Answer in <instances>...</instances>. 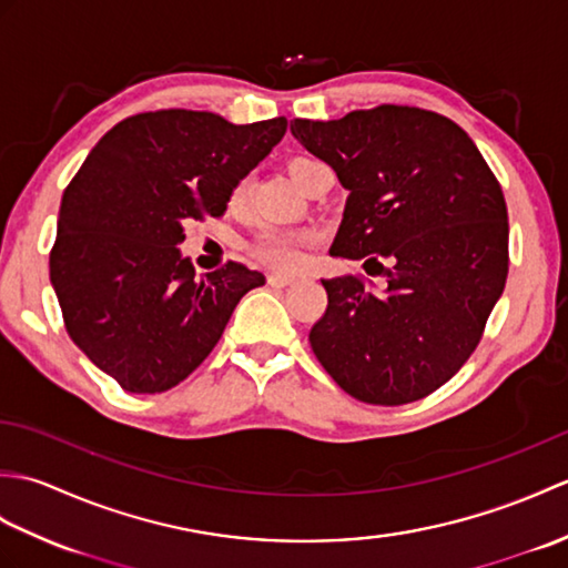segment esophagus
Wrapping results in <instances>:
<instances>
[{"instance_id":"esophagus-1","label":"esophagus","mask_w":568,"mask_h":568,"mask_svg":"<svg viewBox=\"0 0 568 568\" xmlns=\"http://www.w3.org/2000/svg\"><path fill=\"white\" fill-rule=\"evenodd\" d=\"M295 283V275H285V273H271L268 275V285L273 287H287Z\"/></svg>"}]
</instances>
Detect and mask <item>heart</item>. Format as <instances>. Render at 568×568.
Masks as SVG:
<instances>
[{"label": "heart", "instance_id": "obj_1", "mask_svg": "<svg viewBox=\"0 0 568 568\" xmlns=\"http://www.w3.org/2000/svg\"><path fill=\"white\" fill-rule=\"evenodd\" d=\"M310 163V159H295L287 165L293 180L297 183L300 175H303L305 168ZM251 192V180L241 178L239 183L234 185L232 195H229V207L232 210H241L248 200ZM317 241V234L310 232V229H277V226H268L251 241V256L261 261L263 265H268L273 271H295L300 263L305 258V248H310Z\"/></svg>", "mask_w": 568, "mask_h": 568}]
</instances>
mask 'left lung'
Listing matches in <instances>:
<instances>
[{"label": "left lung", "instance_id": "obj_1", "mask_svg": "<svg viewBox=\"0 0 568 568\" xmlns=\"http://www.w3.org/2000/svg\"><path fill=\"white\" fill-rule=\"evenodd\" d=\"M293 136L348 190L332 256L381 265L322 281L327 310L310 344L342 390L407 405L456 376L484 336L508 277V207L466 131L437 112L378 104ZM383 262L389 263L385 270Z\"/></svg>", "mask_w": 568, "mask_h": 568}]
</instances>
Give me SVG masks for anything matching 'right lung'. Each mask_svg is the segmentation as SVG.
I'll return each mask as SVG.
<instances>
[{
  "label": "right lung",
  "mask_w": 568,
  "mask_h": 568,
  "mask_svg": "<svg viewBox=\"0 0 568 568\" xmlns=\"http://www.w3.org/2000/svg\"><path fill=\"white\" fill-rule=\"evenodd\" d=\"M285 116L236 126L220 114L126 116L63 192L51 283L82 354L126 393H163L212 348L263 273L226 261L195 277L183 224L226 212L241 178L271 153Z\"/></svg>",
  "instance_id": "1"
}]
</instances>
